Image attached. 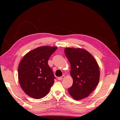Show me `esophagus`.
<instances>
[{
	"label": "esophagus",
	"mask_w": 120,
	"mask_h": 120,
	"mask_svg": "<svg viewBox=\"0 0 120 120\" xmlns=\"http://www.w3.org/2000/svg\"><path fill=\"white\" fill-rule=\"evenodd\" d=\"M64 75H63V76H62L61 77H58V80H62V79H64Z\"/></svg>",
	"instance_id": "esophagus-1"
}]
</instances>
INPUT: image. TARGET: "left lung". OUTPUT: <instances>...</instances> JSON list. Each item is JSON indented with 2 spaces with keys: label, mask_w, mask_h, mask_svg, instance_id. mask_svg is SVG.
<instances>
[{
  "label": "left lung",
  "mask_w": 120,
  "mask_h": 120,
  "mask_svg": "<svg viewBox=\"0 0 120 120\" xmlns=\"http://www.w3.org/2000/svg\"><path fill=\"white\" fill-rule=\"evenodd\" d=\"M64 53L70 62L73 79L68 92L75 100H80L88 97L98 84V64L94 56L84 49L66 48Z\"/></svg>",
  "instance_id": "obj_1"
}]
</instances>
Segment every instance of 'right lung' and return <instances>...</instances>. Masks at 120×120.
Listing matches in <instances>:
<instances>
[{"label": "right lung", "instance_id": "1", "mask_svg": "<svg viewBox=\"0 0 120 120\" xmlns=\"http://www.w3.org/2000/svg\"><path fill=\"white\" fill-rule=\"evenodd\" d=\"M58 48L42 46L32 50L24 56L18 68L21 88L30 97L40 99L45 97L54 82L48 60Z\"/></svg>", "mask_w": 120, "mask_h": 120}]
</instances>
